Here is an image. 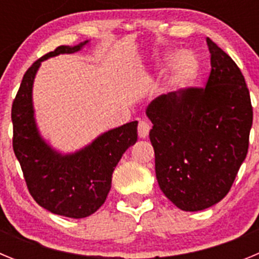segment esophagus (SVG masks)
<instances>
[{"label":"esophagus","mask_w":259,"mask_h":259,"mask_svg":"<svg viewBox=\"0 0 259 259\" xmlns=\"http://www.w3.org/2000/svg\"><path fill=\"white\" fill-rule=\"evenodd\" d=\"M137 131H139V136H140L141 139H146L148 135H149L150 124L148 122H145V120H140V122H139V125H137Z\"/></svg>","instance_id":"1"}]
</instances>
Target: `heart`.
Instances as JSON below:
<instances>
[{"label":"heart","mask_w":259,"mask_h":259,"mask_svg":"<svg viewBox=\"0 0 259 259\" xmlns=\"http://www.w3.org/2000/svg\"><path fill=\"white\" fill-rule=\"evenodd\" d=\"M172 62L170 81L175 91H182L193 84L198 74V61L193 53L182 52L179 54L170 53L163 57L161 67L164 70Z\"/></svg>","instance_id":"1"}]
</instances>
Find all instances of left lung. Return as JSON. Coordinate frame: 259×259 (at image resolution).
<instances>
[{"label":"left lung","instance_id":"8db88e82","mask_svg":"<svg viewBox=\"0 0 259 259\" xmlns=\"http://www.w3.org/2000/svg\"><path fill=\"white\" fill-rule=\"evenodd\" d=\"M211 71L206 87L162 95L146 109L159 188L184 211L226 197L249 148L253 107L244 75L206 38Z\"/></svg>","mask_w":259,"mask_h":259}]
</instances>
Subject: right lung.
I'll return each mask as SVG.
<instances>
[{"label": "right lung", "instance_id": "add662e5", "mask_svg": "<svg viewBox=\"0 0 259 259\" xmlns=\"http://www.w3.org/2000/svg\"><path fill=\"white\" fill-rule=\"evenodd\" d=\"M62 45L33 63L23 76L11 107L13 149L33 200L53 214L85 218L102 206L111 188L114 168L123 153L137 141V122H130L98 136L72 154L52 149L37 131L32 105V85L41 62L50 57L79 52Z\"/></svg>", "mask_w": 259, "mask_h": 259}]
</instances>
